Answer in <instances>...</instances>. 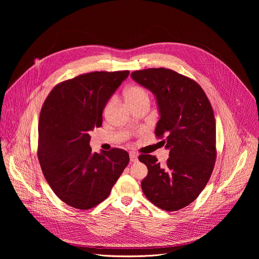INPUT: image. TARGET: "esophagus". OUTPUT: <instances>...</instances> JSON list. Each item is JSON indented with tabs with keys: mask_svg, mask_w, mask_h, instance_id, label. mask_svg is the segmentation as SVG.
Returning <instances> with one entry per match:
<instances>
[{
	"mask_svg": "<svg viewBox=\"0 0 259 259\" xmlns=\"http://www.w3.org/2000/svg\"><path fill=\"white\" fill-rule=\"evenodd\" d=\"M129 156H130V162H132V163L136 162L138 160V156L136 153H130Z\"/></svg>",
	"mask_w": 259,
	"mask_h": 259,
	"instance_id": "obj_1",
	"label": "esophagus"
}]
</instances>
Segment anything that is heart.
Returning <instances> with one entry per match:
<instances>
[{
  "label": "heart",
  "instance_id": "obj_1",
  "mask_svg": "<svg viewBox=\"0 0 259 259\" xmlns=\"http://www.w3.org/2000/svg\"><path fill=\"white\" fill-rule=\"evenodd\" d=\"M124 95H125V99H126L127 103L131 107H134V106H137V105H140V104H144V103L150 104V102H151V96H150L149 91H147L144 87H142L140 85L129 86L125 90ZM113 103H114V100L110 99L105 104L104 109H103L104 115H106L109 112V109H110V107H112Z\"/></svg>",
  "mask_w": 259,
  "mask_h": 259
}]
</instances>
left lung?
I'll list each match as a JSON object with an SVG mask.
<instances>
[{"mask_svg":"<svg viewBox=\"0 0 259 259\" xmlns=\"http://www.w3.org/2000/svg\"><path fill=\"white\" fill-rule=\"evenodd\" d=\"M131 77L157 98L161 118L155 135L170 150L164 166L156 156L142 154L146 165L141 181L145 197L165 211L193 203L206 187L216 161V125L212 105L193 79L165 67L135 70Z\"/></svg>","mask_w":259,"mask_h":259,"instance_id":"8db88e82","label":"left lung"}]
</instances>
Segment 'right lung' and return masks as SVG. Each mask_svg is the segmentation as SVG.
<instances>
[{"mask_svg": "<svg viewBox=\"0 0 259 259\" xmlns=\"http://www.w3.org/2000/svg\"><path fill=\"white\" fill-rule=\"evenodd\" d=\"M129 70L92 71L57 84L39 119L38 159L54 194L66 205L88 210L104 201L129 163L113 147L92 153L89 133L102 124L107 100Z\"/></svg>", "mask_w": 259, "mask_h": 259, "instance_id": "add662e5", "label": "right lung"}]
</instances>
